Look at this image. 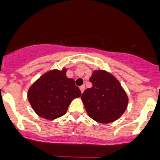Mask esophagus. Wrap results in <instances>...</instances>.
I'll return each instance as SVG.
<instances>
[{"mask_svg":"<svg viewBox=\"0 0 160 160\" xmlns=\"http://www.w3.org/2000/svg\"><path fill=\"white\" fill-rule=\"evenodd\" d=\"M80 91H81V92H83V91H84V89H85V85H82V86H80Z\"/></svg>","mask_w":160,"mask_h":160,"instance_id":"34e87169","label":"esophagus"}]
</instances>
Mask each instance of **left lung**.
Wrapping results in <instances>:
<instances>
[{"mask_svg": "<svg viewBox=\"0 0 160 160\" xmlns=\"http://www.w3.org/2000/svg\"><path fill=\"white\" fill-rule=\"evenodd\" d=\"M92 83L81 96L88 115L98 123H108L119 119L127 109L128 97L119 82L103 70L92 72Z\"/></svg>", "mask_w": 160, "mask_h": 160, "instance_id": "1", "label": "left lung"}]
</instances>
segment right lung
I'll return each mask as SVG.
<instances>
[{
    "label": "right lung",
    "instance_id": "obj_1",
    "mask_svg": "<svg viewBox=\"0 0 160 160\" xmlns=\"http://www.w3.org/2000/svg\"><path fill=\"white\" fill-rule=\"evenodd\" d=\"M66 68L48 72L29 88L28 100L39 116L54 119L64 116L73 99L81 96L74 80L66 77Z\"/></svg>",
    "mask_w": 160,
    "mask_h": 160
}]
</instances>
